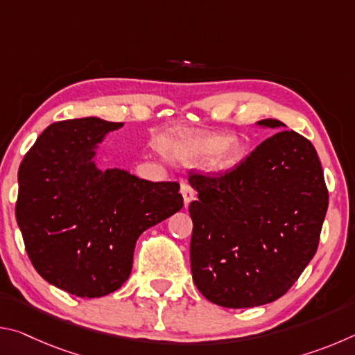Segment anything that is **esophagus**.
Masks as SVG:
<instances>
[{
    "mask_svg": "<svg viewBox=\"0 0 355 355\" xmlns=\"http://www.w3.org/2000/svg\"><path fill=\"white\" fill-rule=\"evenodd\" d=\"M180 191H182L184 205H189V202L194 199V189L191 188V184L188 182L182 180V182H180Z\"/></svg>",
    "mask_w": 355,
    "mask_h": 355,
    "instance_id": "1",
    "label": "esophagus"
}]
</instances>
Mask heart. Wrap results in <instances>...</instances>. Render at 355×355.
<instances>
[{"label": "heart", "mask_w": 355, "mask_h": 355, "mask_svg": "<svg viewBox=\"0 0 355 355\" xmlns=\"http://www.w3.org/2000/svg\"><path fill=\"white\" fill-rule=\"evenodd\" d=\"M244 156V146L239 137L207 131L186 135L180 144V158L183 161H200L207 158L208 171L224 173L239 164Z\"/></svg>", "instance_id": "heart-1"}]
</instances>
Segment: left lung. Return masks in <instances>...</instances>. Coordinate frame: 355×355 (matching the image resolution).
Segmentation results:
<instances>
[{"mask_svg":"<svg viewBox=\"0 0 355 355\" xmlns=\"http://www.w3.org/2000/svg\"><path fill=\"white\" fill-rule=\"evenodd\" d=\"M258 125L279 128L280 120ZM192 280L209 302L258 307L290 290L315 257L329 192L321 161L293 130L268 137L224 173L189 171Z\"/></svg>","mask_w":355,"mask_h":355,"instance_id":"left-lung-1","label":"left lung"}]
</instances>
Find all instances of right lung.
I'll use <instances>...</instances> for the list:
<instances>
[{
	"label": "right lung",
	"mask_w": 355,
	"mask_h": 355,
	"mask_svg": "<svg viewBox=\"0 0 355 355\" xmlns=\"http://www.w3.org/2000/svg\"><path fill=\"white\" fill-rule=\"evenodd\" d=\"M120 127L97 117L51 123L19 169L15 218L29 260L48 284L78 297L119 290L141 233L183 207L177 182L97 169V144Z\"/></svg>",
	"instance_id": "right-lung-1"
}]
</instances>
